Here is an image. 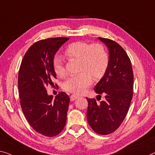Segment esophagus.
I'll list each match as a JSON object with an SVG mask.
<instances>
[{
  "mask_svg": "<svg viewBox=\"0 0 155 155\" xmlns=\"http://www.w3.org/2000/svg\"><path fill=\"white\" fill-rule=\"evenodd\" d=\"M78 98V96L75 95V94H72V95H71V97H70V100L71 101H74Z\"/></svg>",
  "mask_w": 155,
  "mask_h": 155,
  "instance_id": "esophagus-1",
  "label": "esophagus"
}]
</instances>
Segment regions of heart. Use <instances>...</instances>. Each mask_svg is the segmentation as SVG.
I'll return each instance as SVG.
<instances>
[{
    "instance_id": "obj_1",
    "label": "heart",
    "mask_w": 155,
    "mask_h": 155,
    "mask_svg": "<svg viewBox=\"0 0 155 155\" xmlns=\"http://www.w3.org/2000/svg\"><path fill=\"white\" fill-rule=\"evenodd\" d=\"M68 59L79 60L78 71L81 72L68 78L63 84L64 91L81 94L92 84L94 79L101 78L107 71L109 58L104 46L99 43L89 44L78 41L69 45L64 51ZM54 69L58 77L67 75L63 58L60 55L54 59Z\"/></svg>"
}]
</instances>
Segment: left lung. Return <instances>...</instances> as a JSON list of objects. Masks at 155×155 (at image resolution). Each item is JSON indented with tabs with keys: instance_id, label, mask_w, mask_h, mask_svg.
I'll use <instances>...</instances> for the list:
<instances>
[{
	"instance_id": "8db88e82",
	"label": "left lung",
	"mask_w": 155,
	"mask_h": 155,
	"mask_svg": "<svg viewBox=\"0 0 155 155\" xmlns=\"http://www.w3.org/2000/svg\"><path fill=\"white\" fill-rule=\"evenodd\" d=\"M99 40L108 48L109 62L94 90L104 94L105 100L97 102L95 99L87 98V120L94 132L107 135L120 126L127 114L133 97L134 74L131 61L123 48L110 39Z\"/></svg>"
}]
</instances>
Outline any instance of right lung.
Listing matches in <instances>:
<instances>
[{"label":"right lung","mask_w":155,"mask_h":155,"mask_svg":"<svg viewBox=\"0 0 155 155\" xmlns=\"http://www.w3.org/2000/svg\"><path fill=\"white\" fill-rule=\"evenodd\" d=\"M68 38H48L34 43L23 58L18 76L20 104L31 126L45 137H55L64 129L70 97L61 92L55 99L46 87L56 78L54 55Z\"/></svg>","instance_id":"1"}]
</instances>
